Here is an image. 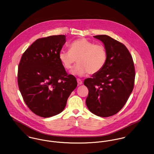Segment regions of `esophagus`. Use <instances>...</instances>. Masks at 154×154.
Here are the masks:
<instances>
[{
    "label": "esophagus",
    "instance_id": "34e87169",
    "mask_svg": "<svg viewBox=\"0 0 154 154\" xmlns=\"http://www.w3.org/2000/svg\"><path fill=\"white\" fill-rule=\"evenodd\" d=\"M77 83H78L79 85H81V84H83L82 80L81 79H77Z\"/></svg>",
    "mask_w": 154,
    "mask_h": 154
}]
</instances>
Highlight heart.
I'll return each instance as SVG.
<instances>
[{
  "label": "heart",
  "mask_w": 154,
  "mask_h": 154,
  "mask_svg": "<svg viewBox=\"0 0 154 154\" xmlns=\"http://www.w3.org/2000/svg\"><path fill=\"white\" fill-rule=\"evenodd\" d=\"M69 47V50H61L59 53L60 60L66 69H71L77 61L79 64L72 73L80 75L88 72L95 74L104 68L107 58L104 45L83 38L73 41Z\"/></svg>",
  "instance_id": "heart-1"
}]
</instances>
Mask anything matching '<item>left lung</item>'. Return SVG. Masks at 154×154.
<instances>
[{"instance_id": "1", "label": "left lung", "mask_w": 154, "mask_h": 154, "mask_svg": "<svg viewBox=\"0 0 154 154\" xmlns=\"http://www.w3.org/2000/svg\"><path fill=\"white\" fill-rule=\"evenodd\" d=\"M94 37L104 43L107 58L104 68L84 82L88 90L85 103L95 115L108 117L119 112L127 103L134 86L135 67L124 44L108 35Z\"/></svg>"}]
</instances>
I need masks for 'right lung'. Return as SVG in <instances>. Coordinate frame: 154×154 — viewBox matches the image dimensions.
<instances>
[{
  "label": "right lung",
  "instance_id": "1",
  "mask_svg": "<svg viewBox=\"0 0 154 154\" xmlns=\"http://www.w3.org/2000/svg\"><path fill=\"white\" fill-rule=\"evenodd\" d=\"M65 43L64 35L38 38L24 52L19 64L17 83L24 101L43 118L62 112L77 85L75 77L67 74L60 60Z\"/></svg>",
  "mask_w": 154,
  "mask_h": 154
}]
</instances>
